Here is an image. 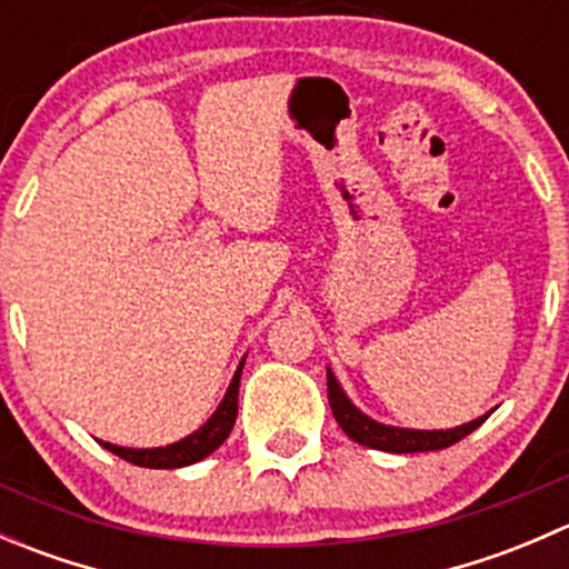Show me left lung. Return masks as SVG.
I'll list each match as a JSON object with an SVG mask.
<instances>
[{
	"label": "left lung",
	"instance_id": "left-lung-1",
	"mask_svg": "<svg viewBox=\"0 0 569 569\" xmlns=\"http://www.w3.org/2000/svg\"><path fill=\"white\" fill-rule=\"evenodd\" d=\"M327 399H330V410L336 416L338 427L360 446H369V449L391 451V455H416V451H438L449 449V446L460 443L465 435H470L473 429H479L481 423L490 418V412L476 421L462 423L455 429H435V432H421V429H399V427H386V423L371 421L369 416L358 410L352 401L347 399V393L341 391L338 380L332 377V371L327 369Z\"/></svg>",
	"mask_w": 569,
	"mask_h": 569
}]
</instances>
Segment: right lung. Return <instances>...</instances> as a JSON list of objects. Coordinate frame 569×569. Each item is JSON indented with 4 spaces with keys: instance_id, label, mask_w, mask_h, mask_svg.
Returning a JSON list of instances; mask_svg holds the SVG:
<instances>
[{
    "instance_id": "right-lung-1",
    "label": "right lung",
    "mask_w": 569,
    "mask_h": 569,
    "mask_svg": "<svg viewBox=\"0 0 569 569\" xmlns=\"http://www.w3.org/2000/svg\"><path fill=\"white\" fill-rule=\"evenodd\" d=\"M242 366L244 360L239 363L237 375H233L231 386H228L226 399L220 401L214 416L192 432L189 438L178 440L173 446H164V449H123V446H112L99 440L107 451L118 455L120 460L131 462V465H140V468H183V465H192L200 462L203 457H209L211 451L220 449L222 440L231 435L233 421H237V410H239V377H242Z\"/></svg>"
}]
</instances>
